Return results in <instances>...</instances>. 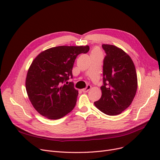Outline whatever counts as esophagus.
Here are the masks:
<instances>
[{"label":"esophagus","mask_w":160,"mask_h":160,"mask_svg":"<svg viewBox=\"0 0 160 160\" xmlns=\"http://www.w3.org/2000/svg\"><path fill=\"white\" fill-rule=\"evenodd\" d=\"M91 86L90 85H87V87H86L85 88H84V89H82V91L84 92V93H86V92L89 91L90 90V89H91Z\"/></svg>","instance_id":"obj_1"}]
</instances>
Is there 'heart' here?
Instances as JSON below:
<instances>
[{
    "instance_id": "heart-1",
    "label": "heart",
    "mask_w": 160,
    "mask_h": 160,
    "mask_svg": "<svg viewBox=\"0 0 160 160\" xmlns=\"http://www.w3.org/2000/svg\"><path fill=\"white\" fill-rule=\"evenodd\" d=\"M93 52H100V51L98 49H95V50L92 51V53H93Z\"/></svg>"
}]
</instances>
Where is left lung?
I'll list each match as a JSON object with an SVG mask.
<instances>
[{
	"instance_id": "left-lung-1",
	"label": "left lung",
	"mask_w": 160,
	"mask_h": 160,
	"mask_svg": "<svg viewBox=\"0 0 160 160\" xmlns=\"http://www.w3.org/2000/svg\"><path fill=\"white\" fill-rule=\"evenodd\" d=\"M106 53L103 65V85L95 107L109 115H119L133 101L138 88L135 67L131 57L122 49L102 45Z\"/></svg>"
}]
</instances>
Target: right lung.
Segmentation results:
<instances>
[{
	"mask_svg": "<svg viewBox=\"0 0 160 160\" xmlns=\"http://www.w3.org/2000/svg\"><path fill=\"white\" fill-rule=\"evenodd\" d=\"M89 46H59L41 52L28 69L26 90L38 113L51 119L64 117L73 109L78 91L74 88L72 69L77 55Z\"/></svg>",
	"mask_w": 160,
	"mask_h": 160,
	"instance_id": "add662e5",
	"label": "right lung"
}]
</instances>
